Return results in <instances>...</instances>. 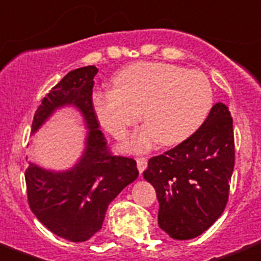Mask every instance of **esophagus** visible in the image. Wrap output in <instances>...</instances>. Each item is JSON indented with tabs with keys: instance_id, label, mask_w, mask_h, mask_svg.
<instances>
[{
	"instance_id": "1",
	"label": "esophagus",
	"mask_w": 261,
	"mask_h": 261,
	"mask_svg": "<svg viewBox=\"0 0 261 261\" xmlns=\"http://www.w3.org/2000/svg\"><path fill=\"white\" fill-rule=\"evenodd\" d=\"M137 168L140 173H143L147 168V159L145 157H138L137 159Z\"/></svg>"
}]
</instances>
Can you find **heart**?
<instances>
[{"instance_id": "obj_1", "label": "heart", "mask_w": 261, "mask_h": 261, "mask_svg": "<svg viewBox=\"0 0 261 261\" xmlns=\"http://www.w3.org/2000/svg\"><path fill=\"white\" fill-rule=\"evenodd\" d=\"M113 86L93 94L94 113L116 138H123L143 113L147 124L123 145L133 153L151 148L159 140L163 145L184 141L204 123L214 101L205 74L167 63L131 64L117 72Z\"/></svg>"}]
</instances>
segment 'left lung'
I'll return each instance as SVG.
<instances>
[{"mask_svg": "<svg viewBox=\"0 0 261 261\" xmlns=\"http://www.w3.org/2000/svg\"><path fill=\"white\" fill-rule=\"evenodd\" d=\"M233 168V118L217 102L194 134L148 160L143 175L155 189L161 230L175 240L203 234L226 208Z\"/></svg>", "mask_w": 261, "mask_h": 261, "instance_id": "1", "label": "left lung"}]
</instances>
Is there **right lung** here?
<instances>
[{
  "mask_svg": "<svg viewBox=\"0 0 261 261\" xmlns=\"http://www.w3.org/2000/svg\"><path fill=\"white\" fill-rule=\"evenodd\" d=\"M95 65L70 71L41 101L33 120L35 133L58 108L72 106L87 125L86 150L65 171H51L30 163L25 170L28 204L49 231L74 243L86 242L102 227L108 204L138 177L137 163L113 155L93 107Z\"/></svg>",
  "mask_w": 261,
  "mask_h": 261,
  "instance_id": "right-lung-1",
  "label": "right lung"
}]
</instances>
